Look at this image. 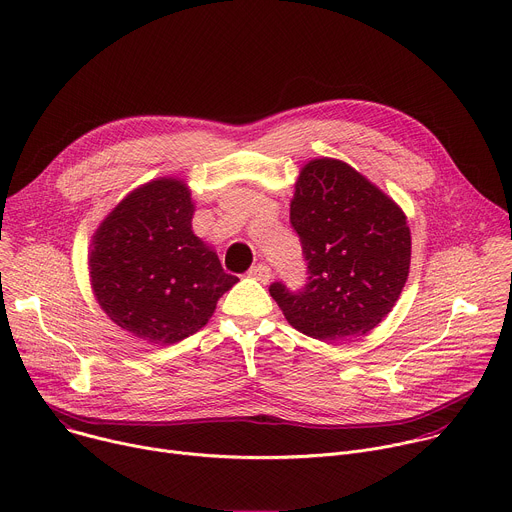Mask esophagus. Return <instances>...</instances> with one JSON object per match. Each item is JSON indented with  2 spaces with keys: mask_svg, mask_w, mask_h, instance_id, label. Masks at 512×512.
Here are the masks:
<instances>
[{
  "mask_svg": "<svg viewBox=\"0 0 512 512\" xmlns=\"http://www.w3.org/2000/svg\"><path fill=\"white\" fill-rule=\"evenodd\" d=\"M249 277H253V279H257V281H261V283H269V279H271V269H269V265L259 263V265L251 267Z\"/></svg>",
  "mask_w": 512,
  "mask_h": 512,
  "instance_id": "1",
  "label": "esophagus"
}]
</instances>
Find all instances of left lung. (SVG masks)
Returning <instances> with one entry per match:
<instances>
[{"label":"left lung","instance_id":"left-lung-1","mask_svg":"<svg viewBox=\"0 0 512 512\" xmlns=\"http://www.w3.org/2000/svg\"><path fill=\"white\" fill-rule=\"evenodd\" d=\"M289 221L310 277L302 291L269 287L285 320L322 342L377 328L397 304L411 265L401 206L346 162L316 158L300 170Z\"/></svg>","mask_w":512,"mask_h":512}]
</instances>
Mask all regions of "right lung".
<instances>
[{
	"label": "right lung",
	"mask_w": 512,
	"mask_h": 512,
	"mask_svg": "<svg viewBox=\"0 0 512 512\" xmlns=\"http://www.w3.org/2000/svg\"><path fill=\"white\" fill-rule=\"evenodd\" d=\"M194 200L180 178L131 190L97 227L89 277L101 310L150 344H176L212 318L239 277L192 231Z\"/></svg>",
	"instance_id": "1"
}]
</instances>
